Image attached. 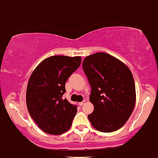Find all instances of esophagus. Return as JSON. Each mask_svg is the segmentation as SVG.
Here are the masks:
<instances>
[{
	"label": "esophagus",
	"instance_id": "34e87169",
	"mask_svg": "<svg viewBox=\"0 0 158 158\" xmlns=\"http://www.w3.org/2000/svg\"><path fill=\"white\" fill-rule=\"evenodd\" d=\"M85 100H83V101H81V102H80V103H79V105H80V106L84 105V104H85Z\"/></svg>",
	"mask_w": 158,
	"mask_h": 158
}]
</instances>
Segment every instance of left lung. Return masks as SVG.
I'll return each mask as SVG.
<instances>
[{"mask_svg":"<svg viewBox=\"0 0 158 158\" xmlns=\"http://www.w3.org/2000/svg\"><path fill=\"white\" fill-rule=\"evenodd\" d=\"M82 67L91 85L89 100L94 105L88 115L89 121L101 132L117 131L135 107V85L131 70L121 61L102 52L86 57Z\"/></svg>","mask_w":158,"mask_h":158,"instance_id":"8db88e82","label":"left lung"}]
</instances>
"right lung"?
Returning a JSON list of instances; mask_svg holds the SVG:
<instances>
[{
    "mask_svg": "<svg viewBox=\"0 0 158 158\" xmlns=\"http://www.w3.org/2000/svg\"><path fill=\"white\" fill-rule=\"evenodd\" d=\"M81 62V57H49L31 75L26 93L27 110L38 127L46 133L61 135L72 125L77 106L62 97L65 93V82Z\"/></svg>",
    "mask_w": 158,
    "mask_h": 158,
    "instance_id": "obj_1",
    "label": "right lung"
}]
</instances>
